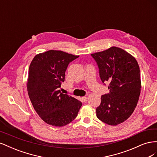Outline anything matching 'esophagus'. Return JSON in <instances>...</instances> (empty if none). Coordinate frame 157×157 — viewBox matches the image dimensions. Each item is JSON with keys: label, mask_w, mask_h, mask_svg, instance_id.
<instances>
[{"label": "esophagus", "mask_w": 157, "mask_h": 157, "mask_svg": "<svg viewBox=\"0 0 157 157\" xmlns=\"http://www.w3.org/2000/svg\"><path fill=\"white\" fill-rule=\"evenodd\" d=\"M87 99H88V97H86V96L82 97V99L83 100V101H84V102H86L87 101Z\"/></svg>", "instance_id": "esophagus-1"}]
</instances>
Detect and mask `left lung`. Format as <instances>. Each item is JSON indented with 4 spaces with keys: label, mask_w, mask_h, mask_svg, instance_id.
Instances as JSON below:
<instances>
[{
    "label": "left lung",
    "mask_w": 157,
    "mask_h": 157,
    "mask_svg": "<svg viewBox=\"0 0 157 157\" xmlns=\"http://www.w3.org/2000/svg\"><path fill=\"white\" fill-rule=\"evenodd\" d=\"M91 56L98 64L102 82L109 83V93L101 96L96 116L105 124L118 125L131 116L139 100L141 78L138 63L134 57L115 46Z\"/></svg>",
    "instance_id": "8db88e82"
}]
</instances>
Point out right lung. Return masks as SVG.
<instances>
[{"label": "right lung", "mask_w": 157, "mask_h": 157, "mask_svg": "<svg viewBox=\"0 0 157 157\" xmlns=\"http://www.w3.org/2000/svg\"><path fill=\"white\" fill-rule=\"evenodd\" d=\"M79 56L48 50L35 56L29 69L27 88L35 111L47 124L63 126L77 117L82 103L61 93L68 65Z\"/></svg>", "instance_id": "1"}]
</instances>
